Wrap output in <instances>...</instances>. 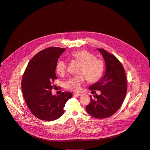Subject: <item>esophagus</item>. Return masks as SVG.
<instances>
[{"label": "esophagus", "mask_w": 150, "mask_h": 150, "mask_svg": "<svg viewBox=\"0 0 150 150\" xmlns=\"http://www.w3.org/2000/svg\"><path fill=\"white\" fill-rule=\"evenodd\" d=\"M74 95L75 96H81L82 94L79 93H74Z\"/></svg>", "instance_id": "esophagus-1"}]
</instances>
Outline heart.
<instances>
[{"mask_svg": "<svg viewBox=\"0 0 150 150\" xmlns=\"http://www.w3.org/2000/svg\"><path fill=\"white\" fill-rule=\"evenodd\" d=\"M71 58L81 63L79 70L81 74L70 78L65 82V88L73 91L80 89L81 85L87 79L90 82H95L100 79L105 71V64L103 60L95 58V55L86 50H80L71 55ZM56 72L63 75L67 71V64L59 60L55 67Z\"/></svg>", "mask_w": 150, "mask_h": 150, "instance_id": "b5f03b06", "label": "heart"}]
</instances>
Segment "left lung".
I'll return each instance as SVG.
<instances>
[{"label": "left lung", "mask_w": 150, "mask_h": 150, "mask_svg": "<svg viewBox=\"0 0 150 150\" xmlns=\"http://www.w3.org/2000/svg\"><path fill=\"white\" fill-rule=\"evenodd\" d=\"M105 62V72L99 81L89 87L90 90H99L101 94L91 95V102L86 107V112L96 118L112 115L122 105L127 91V78L120 61L103 49H97Z\"/></svg>", "instance_id": "left-lung-1"}]
</instances>
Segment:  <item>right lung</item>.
<instances>
[{
  "label": "right lung",
  "mask_w": 150,
  "mask_h": 150,
  "mask_svg": "<svg viewBox=\"0 0 150 150\" xmlns=\"http://www.w3.org/2000/svg\"><path fill=\"white\" fill-rule=\"evenodd\" d=\"M66 49L50 47L36 54L29 61L22 80V91L32 114L38 118L50 121L64 113V108L72 96L69 92L52 95V83L57 79L55 67Z\"/></svg>",
  "instance_id": "add662e5"
}]
</instances>
